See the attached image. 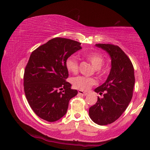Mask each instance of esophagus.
<instances>
[{"label": "esophagus", "mask_w": 150, "mask_h": 150, "mask_svg": "<svg viewBox=\"0 0 150 150\" xmlns=\"http://www.w3.org/2000/svg\"><path fill=\"white\" fill-rule=\"evenodd\" d=\"M78 93L79 94V95H83V96H85V95H87V93L84 92V91H81V90L78 91Z\"/></svg>", "instance_id": "34e87169"}]
</instances>
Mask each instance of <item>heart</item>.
I'll use <instances>...</instances> for the list:
<instances>
[{"mask_svg": "<svg viewBox=\"0 0 150 150\" xmlns=\"http://www.w3.org/2000/svg\"><path fill=\"white\" fill-rule=\"evenodd\" d=\"M83 55L92 63L96 69H97L98 73H102L100 67L105 62V59L102 55L96 52H88L83 53ZM65 67L69 72L73 74L77 73L79 70V60L77 57L74 55L68 57L65 61ZM72 84L73 87L77 89L84 91L87 90L93 85H96V80L92 77L78 76L73 79Z\"/></svg>", "mask_w": 150, "mask_h": 150, "instance_id": "b5f03b06", "label": "heart"}]
</instances>
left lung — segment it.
Segmentation results:
<instances>
[{"instance_id": "left-lung-1", "label": "left lung", "mask_w": 150, "mask_h": 150, "mask_svg": "<svg viewBox=\"0 0 150 150\" xmlns=\"http://www.w3.org/2000/svg\"><path fill=\"white\" fill-rule=\"evenodd\" d=\"M96 46L107 52L111 57V70L107 79L95 89L100 95L95 105L91 106L89 116L98 125H107L117 120L126 110L133 95L135 77L132 63L121 48L109 44Z\"/></svg>"}]
</instances>
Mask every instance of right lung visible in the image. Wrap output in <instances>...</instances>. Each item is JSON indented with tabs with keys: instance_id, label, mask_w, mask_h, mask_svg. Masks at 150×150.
Masks as SVG:
<instances>
[{
	"instance_id": "add662e5",
	"label": "right lung",
	"mask_w": 150,
	"mask_h": 150,
	"mask_svg": "<svg viewBox=\"0 0 150 150\" xmlns=\"http://www.w3.org/2000/svg\"><path fill=\"white\" fill-rule=\"evenodd\" d=\"M75 40L55 38L33 51L24 74L26 99L35 115L48 122H55L67 112L71 98L77 95L66 81L68 57L81 49Z\"/></svg>"
}]
</instances>
